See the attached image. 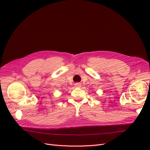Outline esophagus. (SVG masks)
Masks as SVG:
<instances>
[{
    "label": "esophagus",
    "instance_id": "esophagus-1",
    "mask_svg": "<svg viewBox=\"0 0 150 150\" xmlns=\"http://www.w3.org/2000/svg\"><path fill=\"white\" fill-rule=\"evenodd\" d=\"M75 86L76 88H80L81 86V83H76V84H75Z\"/></svg>",
    "mask_w": 150,
    "mask_h": 150
}]
</instances>
